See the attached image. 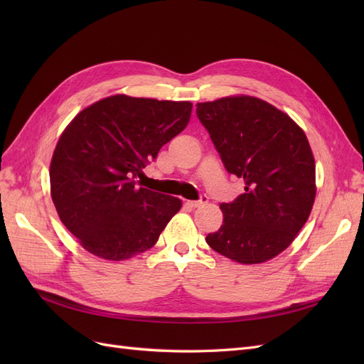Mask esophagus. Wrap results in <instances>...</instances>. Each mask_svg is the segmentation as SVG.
I'll return each instance as SVG.
<instances>
[{
  "label": "esophagus",
  "instance_id": "1",
  "mask_svg": "<svg viewBox=\"0 0 364 364\" xmlns=\"http://www.w3.org/2000/svg\"><path fill=\"white\" fill-rule=\"evenodd\" d=\"M206 202H208V196L203 194L199 200H190V202H186V203H188L193 208H199V206H203Z\"/></svg>",
  "mask_w": 364,
  "mask_h": 364
}]
</instances>
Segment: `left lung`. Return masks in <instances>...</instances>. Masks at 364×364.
Returning a JSON list of instances; mask_svg holds the SVG:
<instances>
[{
    "label": "left lung",
    "mask_w": 364,
    "mask_h": 364,
    "mask_svg": "<svg viewBox=\"0 0 364 364\" xmlns=\"http://www.w3.org/2000/svg\"><path fill=\"white\" fill-rule=\"evenodd\" d=\"M196 106L225 168L245 181L243 194L220 205L223 225L206 243L241 264L272 259L290 246L314 203L316 165L304 130L255 97Z\"/></svg>",
    "instance_id": "left-lung-1"
}]
</instances>
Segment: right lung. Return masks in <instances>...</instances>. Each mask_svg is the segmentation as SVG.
Listing matches in <instances>:
<instances>
[{
  "mask_svg": "<svg viewBox=\"0 0 364 364\" xmlns=\"http://www.w3.org/2000/svg\"><path fill=\"white\" fill-rule=\"evenodd\" d=\"M190 102L112 95L77 115L50 165L62 223L92 255L127 259L155 246L179 211L178 197L139 188L135 178L186 127Z\"/></svg>",
  "mask_w": 364,
  "mask_h": 364,
  "instance_id": "right-lung-1",
  "label": "right lung"
}]
</instances>
